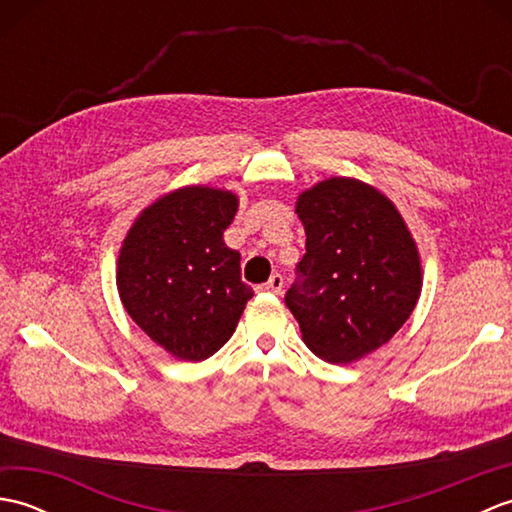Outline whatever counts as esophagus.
Wrapping results in <instances>:
<instances>
[{"label": "esophagus", "instance_id": "34e87169", "mask_svg": "<svg viewBox=\"0 0 512 512\" xmlns=\"http://www.w3.org/2000/svg\"><path fill=\"white\" fill-rule=\"evenodd\" d=\"M281 288H284V277H281L279 273H275L273 277L266 281V284L259 286V290H262V292H273V295H279Z\"/></svg>", "mask_w": 512, "mask_h": 512}]
</instances>
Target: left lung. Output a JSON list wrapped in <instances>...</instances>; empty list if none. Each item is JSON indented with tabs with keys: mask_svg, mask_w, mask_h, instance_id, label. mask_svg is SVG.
I'll use <instances>...</instances> for the list:
<instances>
[{
	"mask_svg": "<svg viewBox=\"0 0 512 512\" xmlns=\"http://www.w3.org/2000/svg\"><path fill=\"white\" fill-rule=\"evenodd\" d=\"M306 253L286 292L303 341L350 363L394 336L420 297V259L396 206L369 184L330 178L299 195Z\"/></svg>",
	"mask_w": 512,
	"mask_h": 512,
	"instance_id": "obj_1",
	"label": "left lung"
}]
</instances>
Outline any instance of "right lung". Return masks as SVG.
I'll return each mask as SVG.
<instances>
[{"instance_id": "add662e5", "label": "right lung", "mask_w": 512, "mask_h": 512, "mask_svg": "<svg viewBox=\"0 0 512 512\" xmlns=\"http://www.w3.org/2000/svg\"><path fill=\"white\" fill-rule=\"evenodd\" d=\"M233 193L184 187L154 202L118 257L123 306L151 341L180 361H204L231 339L253 288L224 244Z\"/></svg>"}]
</instances>
